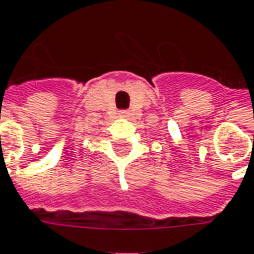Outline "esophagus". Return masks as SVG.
<instances>
[{"mask_svg": "<svg viewBox=\"0 0 254 254\" xmlns=\"http://www.w3.org/2000/svg\"><path fill=\"white\" fill-rule=\"evenodd\" d=\"M120 117H121V118H127V117H129V113H127V111H121V113H120Z\"/></svg>", "mask_w": 254, "mask_h": 254, "instance_id": "1", "label": "esophagus"}]
</instances>
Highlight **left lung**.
<instances>
[{
  "instance_id": "8db88e82",
  "label": "left lung",
  "mask_w": 254,
  "mask_h": 254,
  "mask_svg": "<svg viewBox=\"0 0 254 254\" xmlns=\"http://www.w3.org/2000/svg\"><path fill=\"white\" fill-rule=\"evenodd\" d=\"M253 139H254V136H253Z\"/></svg>"
}]
</instances>
